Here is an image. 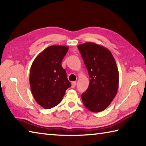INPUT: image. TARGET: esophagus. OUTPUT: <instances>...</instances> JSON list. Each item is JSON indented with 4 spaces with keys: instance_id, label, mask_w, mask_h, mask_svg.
Segmentation results:
<instances>
[{
    "instance_id": "1",
    "label": "esophagus",
    "mask_w": 146,
    "mask_h": 146,
    "mask_svg": "<svg viewBox=\"0 0 146 146\" xmlns=\"http://www.w3.org/2000/svg\"><path fill=\"white\" fill-rule=\"evenodd\" d=\"M76 85V82H71V88H75Z\"/></svg>"
}]
</instances>
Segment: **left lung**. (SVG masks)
<instances>
[{
  "instance_id": "left-lung-1",
  "label": "left lung",
  "mask_w": 146,
  "mask_h": 146,
  "mask_svg": "<svg viewBox=\"0 0 146 146\" xmlns=\"http://www.w3.org/2000/svg\"><path fill=\"white\" fill-rule=\"evenodd\" d=\"M77 47L90 78L88 90L81 96L82 102L91 111H102L117 93L119 75L115 60L108 49L95 43Z\"/></svg>"
}]
</instances>
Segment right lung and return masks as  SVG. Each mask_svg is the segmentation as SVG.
Here are the masks:
<instances>
[{
  "instance_id": "right-lung-1",
  "label": "right lung",
  "mask_w": 146,
  "mask_h": 146,
  "mask_svg": "<svg viewBox=\"0 0 146 146\" xmlns=\"http://www.w3.org/2000/svg\"><path fill=\"white\" fill-rule=\"evenodd\" d=\"M68 49V46H49L32 63L29 74L31 93L36 102L44 109L58 105L66 90L71 87L66 71L61 65Z\"/></svg>"
}]
</instances>
